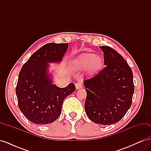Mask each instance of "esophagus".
Segmentation results:
<instances>
[{
	"label": "esophagus",
	"instance_id": "esophagus-1",
	"mask_svg": "<svg viewBox=\"0 0 151 151\" xmlns=\"http://www.w3.org/2000/svg\"><path fill=\"white\" fill-rule=\"evenodd\" d=\"M76 88L77 89H81V88H83V86H82L81 83H77L76 84Z\"/></svg>",
	"mask_w": 151,
	"mask_h": 151
}]
</instances>
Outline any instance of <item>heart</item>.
Here are the masks:
<instances>
[{"mask_svg": "<svg viewBox=\"0 0 151 151\" xmlns=\"http://www.w3.org/2000/svg\"><path fill=\"white\" fill-rule=\"evenodd\" d=\"M103 65V58L93 53L82 54L73 62V66L75 69L82 70L86 68L89 74H94L101 70Z\"/></svg>", "mask_w": 151, "mask_h": 151, "instance_id": "obj_1", "label": "heart"}]
</instances>
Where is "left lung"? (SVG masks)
Wrapping results in <instances>:
<instances>
[{"label": "left lung", "instance_id": "8db88e82", "mask_svg": "<svg viewBox=\"0 0 151 151\" xmlns=\"http://www.w3.org/2000/svg\"><path fill=\"white\" fill-rule=\"evenodd\" d=\"M106 65L98 74L84 81L86 115L97 124L119 122L130 108L134 93L133 72L120 54L101 46Z\"/></svg>", "mask_w": 151, "mask_h": 151}]
</instances>
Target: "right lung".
Instances as JSON below:
<instances>
[{
    "label": "right lung",
    "instance_id": "add662e5",
    "mask_svg": "<svg viewBox=\"0 0 151 151\" xmlns=\"http://www.w3.org/2000/svg\"><path fill=\"white\" fill-rule=\"evenodd\" d=\"M68 43L43 45L22 65L16 93L18 106L27 119L37 125L55 121L60 115L63 100L76 90L74 84L58 88L48 74V63L62 61Z\"/></svg>",
    "mask_w": 151,
    "mask_h": 151
}]
</instances>
